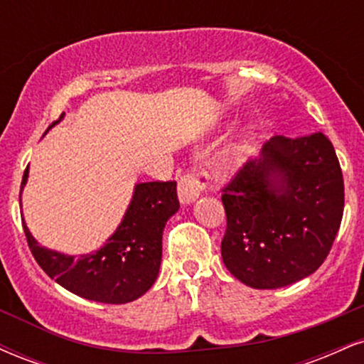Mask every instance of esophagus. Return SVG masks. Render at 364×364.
Returning a JSON list of instances; mask_svg holds the SVG:
<instances>
[{"mask_svg": "<svg viewBox=\"0 0 364 364\" xmlns=\"http://www.w3.org/2000/svg\"><path fill=\"white\" fill-rule=\"evenodd\" d=\"M208 173L205 169H193L186 173L178 183V196L181 203H191L198 198L203 190L208 186Z\"/></svg>", "mask_w": 364, "mask_h": 364, "instance_id": "esophagus-1", "label": "esophagus"}]
</instances>
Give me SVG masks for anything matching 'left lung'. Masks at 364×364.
<instances>
[{
	"label": "left lung",
	"mask_w": 364,
	"mask_h": 364,
	"mask_svg": "<svg viewBox=\"0 0 364 364\" xmlns=\"http://www.w3.org/2000/svg\"><path fill=\"white\" fill-rule=\"evenodd\" d=\"M220 253L237 281L277 289L315 272L344 212V179L323 133L274 136L224 188Z\"/></svg>",
	"instance_id": "1"
}]
</instances>
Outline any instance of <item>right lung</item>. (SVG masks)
I'll use <instances>...</instances> for the list:
<instances>
[{
	"label": "right lung",
	"mask_w": 364,
	"mask_h": 364,
	"mask_svg": "<svg viewBox=\"0 0 364 364\" xmlns=\"http://www.w3.org/2000/svg\"><path fill=\"white\" fill-rule=\"evenodd\" d=\"M27 178L28 168L23 173L20 196ZM178 208L174 181L139 183L116 231L101 248L80 257L41 246L23 219L22 224L36 262L60 286L90 301L123 304L139 299L156 282L162 258V231Z\"/></svg>",
	"instance_id": "right-lung-1"
}]
</instances>
